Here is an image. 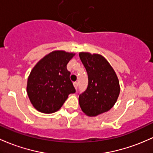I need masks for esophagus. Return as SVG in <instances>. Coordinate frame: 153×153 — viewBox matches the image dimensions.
<instances>
[{"instance_id":"obj_1","label":"esophagus","mask_w":153,"mask_h":153,"mask_svg":"<svg viewBox=\"0 0 153 153\" xmlns=\"http://www.w3.org/2000/svg\"><path fill=\"white\" fill-rule=\"evenodd\" d=\"M73 85H74V87H75V89H77V88H78V82H74Z\"/></svg>"}]
</instances>
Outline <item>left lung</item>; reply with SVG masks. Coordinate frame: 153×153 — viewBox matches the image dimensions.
Listing matches in <instances>:
<instances>
[{
	"label": "left lung",
	"instance_id": "8db88e82",
	"mask_svg": "<svg viewBox=\"0 0 153 153\" xmlns=\"http://www.w3.org/2000/svg\"><path fill=\"white\" fill-rule=\"evenodd\" d=\"M79 56L88 74L87 89L79 95L82 111L89 117L107 112L114 106L120 94V84L115 70L98 53L80 52Z\"/></svg>",
	"mask_w": 153,
	"mask_h": 153
}]
</instances>
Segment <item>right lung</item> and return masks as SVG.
<instances>
[{
    "label": "right lung",
    "mask_w": 153,
    "mask_h": 153,
    "mask_svg": "<svg viewBox=\"0 0 153 153\" xmlns=\"http://www.w3.org/2000/svg\"><path fill=\"white\" fill-rule=\"evenodd\" d=\"M75 55L62 50L48 53L38 62L27 78V93L38 111L50 114L61 108L70 94L75 92L67 65Z\"/></svg>",
    "instance_id": "obj_1"
}]
</instances>
